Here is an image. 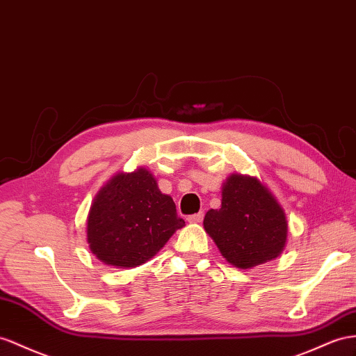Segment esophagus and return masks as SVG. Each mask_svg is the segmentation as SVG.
Returning a JSON list of instances; mask_svg holds the SVG:
<instances>
[{
  "mask_svg": "<svg viewBox=\"0 0 356 356\" xmlns=\"http://www.w3.org/2000/svg\"><path fill=\"white\" fill-rule=\"evenodd\" d=\"M203 216H204L203 212H198V213H194V215H189L186 220H188V222L197 224V222H202L203 221Z\"/></svg>",
  "mask_w": 356,
  "mask_h": 356,
  "instance_id": "obj_1",
  "label": "esophagus"
}]
</instances>
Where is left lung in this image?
<instances>
[{
    "instance_id": "1",
    "label": "left lung",
    "mask_w": 356,
    "mask_h": 356,
    "mask_svg": "<svg viewBox=\"0 0 356 356\" xmlns=\"http://www.w3.org/2000/svg\"><path fill=\"white\" fill-rule=\"evenodd\" d=\"M204 230L222 257L241 269L277 259L286 247L287 220L270 191L256 177L232 175L220 209L204 216Z\"/></svg>"
}]
</instances>
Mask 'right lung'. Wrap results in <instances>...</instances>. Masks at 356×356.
I'll return each instance as SVG.
<instances>
[{
	"label": "right lung",
	"mask_w": 356,
	"mask_h": 356,
	"mask_svg": "<svg viewBox=\"0 0 356 356\" xmlns=\"http://www.w3.org/2000/svg\"><path fill=\"white\" fill-rule=\"evenodd\" d=\"M185 221L150 171L118 172L100 188L87 218L90 251L115 268L149 261Z\"/></svg>",
	"instance_id": "add662e5"
}]
</instances>
